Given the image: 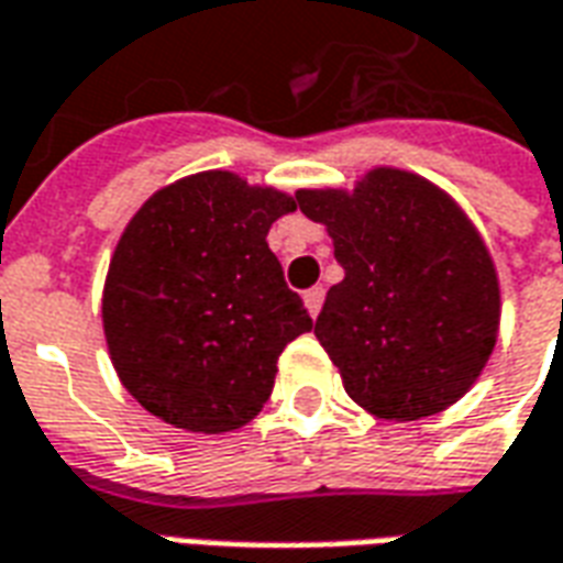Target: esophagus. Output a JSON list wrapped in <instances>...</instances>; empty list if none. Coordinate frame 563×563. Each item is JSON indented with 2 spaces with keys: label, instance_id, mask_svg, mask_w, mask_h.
Returning <instances> with one entry per match:
<instances>
[{
  "label": "esophagus",
  "instance_id": "1",
  "mask_svg": "<svg viewBox=\"0 0 563 563\" xmlns=\"http://www.w3.org/2000/svg\"><path fill=\"white\" fill-rule=\"evenodd\" d=\"M302 302H306V309H309L311 318H318V314H321V306H323V287H311V290H306Z\"/></svg>",
  "mask_w": 563,
  "mask_h": 563
}]
</instances>
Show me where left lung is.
<instances>
[{
    "mask_svg": "<svg viewBox=\"0 0 563 563\" xmlns=\"http://www.w3.org/2000/svg\"><path fill=\"white\" fill-rule=\"evenodd\" d=\"M344 278L314 323L344 393L380 420L446 411L489 363L500 285L486 242L444 188L372 167L354 188H299Z\"/></svg>",
    "mask_w": 563,
    "mask_h": 563,
    "instance_id": "obj_1",
    "label": "left lung"
}]
</instances>
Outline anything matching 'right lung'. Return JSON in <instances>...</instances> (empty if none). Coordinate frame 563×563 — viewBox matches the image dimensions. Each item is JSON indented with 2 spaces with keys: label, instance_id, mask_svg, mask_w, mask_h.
Wrapping results in <instances>:
<instances>
[{
  "label": "right lung",
  "instance_id": "1",
  "mask_svg": "<svg viewBox=\"0 0 563 563\" xmlns=\"http://www.w3.org/2000/svg\"><path fill=\"white\" fill-rule=\"evenodd\" d=\"M297 200L231 170L158 188L119 236L101 323L122 387L174 429L233 432L273 393L278 354L311 330L266 245Z\"/></svg>",
  "mask_w": 563,
  "mask_h": 563
}]
</instances>
